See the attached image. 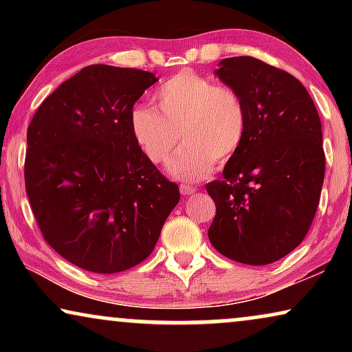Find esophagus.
Returning a JSON list of instances; mask_svg holds the SVG:
<instances>
[{
  "instance_id": "obj_1",
  "label": "esophagus",
  "mask_w": 352,
  "mask_h": 352,
  "mask_svg": "<svg viewBox=\"0 0 352 352\" xmlns=\"http://www.w3.org/2000/svg\"><path fill=\"white\" fill-rule=\"evenodd\" d=\"M179 190H181L182 195H190V194H195V192H197L194 186H187V184H181Z\"/></svg>"
}]
</instances>
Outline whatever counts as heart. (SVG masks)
I'll list each match as a JSON object with an SVG mask.
<instances>
[{"label":"heart","mask_w":352,"mask_h":352,"mask_svg":"<svg viewBox=\"0 0 352 352\" xmlns=\"http://www.w3.org/2000/svg\"><path fill=\"white\" fill-rule=\"evenodd\" d=\"M158 111L138 105L129 115L133 136L155 165L165 163L179 136L184 142L168 170L176 179L199 181L214 163L237 155L248 133V110L239 91L182 70L158 86Z\"/></svg>","instance_id":"heart-1"}]
</instances>
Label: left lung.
I'll list each match as a JSON object with an SVG mask.
<instances>
[{"label":"left lung","instance_id":"left-lung-1","mask_svg":"<svg viewBox=\"0 0 352 352\" xmlns=\"http://www.w3.org/2000/svg\"><path fill=\"white\" fill-rule=\"evenodd\" d=\"M214 74L243 98L248 133L223 179L206 184L216 205L208 239L226 258L263 266L295 250L316 216L325 175L320 118L305 86L266 62L229 57Z\"/></svg>","mask_w":352,"mask_h":352}]
</instances>
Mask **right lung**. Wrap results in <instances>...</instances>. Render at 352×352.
<instances>
[{
  "label": "right lung",
  "instance_id": "1",
  "mask_svg": "<svg viewBox=\"0 0 352 352\" xmlns=\"http://www.w3.org/2000/svg\"><path fill=\"white\" fill-rule=\"evenodd\" d=\"M151 72L88 65L47 96L27 129L25 189L43 237L85 271L142 263L179 201L148 160L129 115Z\"/></svg>",
  "mask_w": 352,
  "mask_h": 352
}]
</instances>
